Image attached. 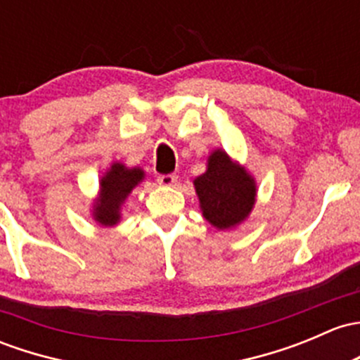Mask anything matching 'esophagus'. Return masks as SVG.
Returning <instances> with one entry per match:
<instances>
[{
	"label": "esophagus",
	"instance_id": "1",
	"mask_svg": "<svg viewBox=\"0 0 360 360\" xmlns=\"http://www.w3.org/2000/svg\"><path fill=\"white\" fill-rule=\"evenodd\" d=\"M157 181L162 186H174L177 181V176L176 174H160V176L157 177Z\"/></svg>",
	"mask_w": 360,
	"mask_h": 360
}]
</instances>
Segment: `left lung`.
Returning <instances> with one entry per match:
<instances>
[{
    "label": "left lung",
    "mask_w": 360,
    "mask_h": 360,
    "mask_svg": "<svg viewBox=\"0 0 360 360\" xmlns=\"http://www.w3.org/2000/svg\"><path fill=\"white\" fill-rule=\"evenodd\" d=\"M203 217L219 229L240 224L255 203V183L222 150L214 151L209 169L195 179Z\"/></svg>",
    "instance_id": "obj_1"
}]
</instances>
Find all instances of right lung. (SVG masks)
<instances>
[{
	"label": "right lung",
	"mask_w": 360,
	"mask_h": 360,
	"mask_svg": "<svg viewBox=\"0 0 360 360\" xmlns=\"http://www.w3.org/2000/svg\"><path fill=\"white\" fill-rule=\"evenodd\" d=\"M141 179V169H127L122 164H113L101 179V196L94 209V219L103 226L117 224L120 219V205Z\"/></svg>",
	"instance_id": "1"
}]
</instances>
